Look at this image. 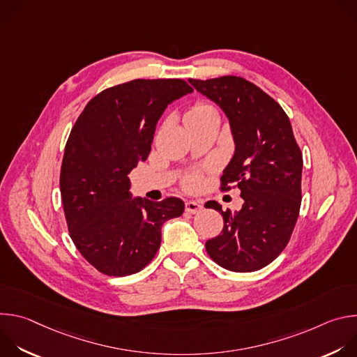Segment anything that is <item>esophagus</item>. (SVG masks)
<instances>
[{
	"label": "esophagus",
	"instance_id": "1",
	"mask_svg": "<svg viewBox=\"0 0 357 357\" xmlns=\"http://www.w3.org/2000/svg\"><path fill=\"white\" fill-rule=\"evenodd\" d=\"M202 209H203V206H202V203H200V202H196V200H188V202L185 203V211H186L188 213L195 215V213H199Z\"/></svg>",
	"mask_w": 357,
	"mask_h": 357
}]
</instances>
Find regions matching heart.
Wrapping results in <instances>:
<instances>
[{
    "label": "heart",
    "mask_w": 357,
    "mask_h": 357,
    "mask_svg": "<svg viewBox=\"0 0 357 357\" xmlns=\"http://www.w3.org/2000/svg\"><path fill=\"white\" fill-rule=\"evenodd\" d=\"M218 116V110L211 105L206 103V101H196V103L189 109L186 119L188 117H202V116ZM183 185L189 190H195L202 185V176L197 172H192L185 176Z\"/></svg>",
    "instance_id": "1"
}]
</instances>
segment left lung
I'll list each match as a JSON object with an SVG mask.
<instances>
[{
  "instance_id": "obj_1",
  "label": "left lung",
  "mask_w": 357,
  "mask_h": 357,
  "mask_svg": "<svg viewBox=\"0 0 357 357\" xmlns=\"http://www.w3.org/2000/svg\"><path fill=\"white\" fill-rule=\"evenodd\" d=\"M189 82L229 119L236 151L220 189L238 188L244 200L236 215L212 200L225 226L206 241V251L226 270L257 271L280 256L294 231L302 197V152L288 116L259 86L240 76Z\"/></svg>"
}]
</instances>
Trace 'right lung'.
<instances>
[{"label": "right lung", "mask_w": 357, "mask_h": 357, "mask_svg": "<svg viewBox=\"0 0 357 357\" xmlns=\"http://www.w3.org/2000/svg\"><path fill=\"white\" fill-rule=\"evenodd\" d=\"M190 91L182 79H135L100 91L76 120L61 168L63 212L76 248L100 273L141 271L162 225L183 213L178 197L132 199L128 174L146 160L165 109Z\"/></svg>", "instance_id": "obj_1"}]
</instances>
